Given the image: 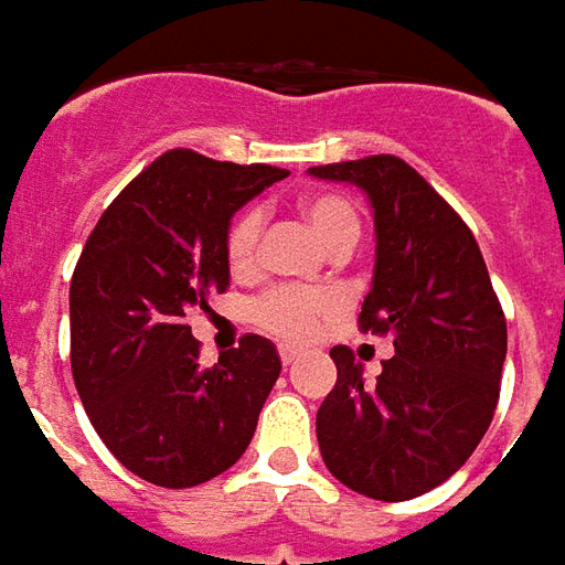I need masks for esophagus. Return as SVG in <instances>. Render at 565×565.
Here are the masks:
<instances>
[{
	"instance_id": "obj_1",
	"label": "esophagus",
	"mask_w": 565,
	"mask_h": 565,
	"mask_svg": "<svg viewBox=\"0 0 565 565\" xmlns=\"http://www.w3.org/2000/svg\"><path fill=\"white\" fill-rule=\"evenodd\" d=\"M278 354H281L284 366H290V363H296V360H299V351H296V348H281Z\"/></svg>"
}]
</instances>
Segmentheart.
<instances>
[{
	"label": "heart",
	"instance_id": "obj_1",
	"mask_svg": "<svg viewBox=\"0 0 565 565\" xmlns=\"http://www.w3.org/2000/svg\"><path fill=\"white\" fill-rule=\"evenodd\" d=\"M296 214L311 226L320 245L335 257H344L360 242V214L351 199L339 193H306L296 199ZM259 235H263V211L245 209L235 214L223 235V257L233 275H247L257 263ZM335 311L332 296L318 290H271L250 306V320L259 330L284 342H306L318 330L320 320Z\"/></svg>",
	"mask_w": 565,
	"mask_h": 565
}]
</instances>
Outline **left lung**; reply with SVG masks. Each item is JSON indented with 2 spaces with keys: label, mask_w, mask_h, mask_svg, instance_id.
<instances>
[{
  "label": "left lung",
  "mask_w": 565,
  "mask_h": 565,
  "mask_svg": "<svg viewBox=\"0 0 565 565\" xmlns=\"http://www.w3.org/2000/svg\"><path fill=\"white\" fill-rule=\"evenodd\" d=\"M356 184L375 211V275L360 330L391 335L372 384L335 344L339 379L318 408L323 462L344 487L381 502L433 490L472 457L499 403L505 315L472 230L391 153L308 169Z\"/></svg>",
  "instance_id": "1"
}]
</instances>
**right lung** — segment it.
Returning a JSON list of instances; mask_svg holds the SVG:
<instances>
[{
    "mask_svg": "<svg viewBox=\"0 0 565 565\" xmlns=\"http://www.w3.org/2000/svg\"><path fill=\"white\" fill-rule=\"evenodd\" d=\"M287 178L169 150L105 209L68 287L72 375L105 448L157 487L226 472L254 438L281 375L269 339L242 335L211 369L186 327L230 287L223 235L233 214Z\"/></svg>",
    "mask_w": 565,
    "mask_h": 565,
    "instance_id": "1",
    "label": "right lung"
}]
</instances>
